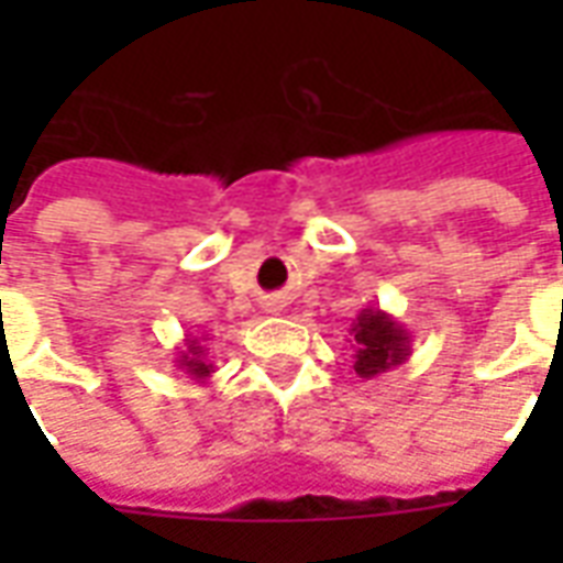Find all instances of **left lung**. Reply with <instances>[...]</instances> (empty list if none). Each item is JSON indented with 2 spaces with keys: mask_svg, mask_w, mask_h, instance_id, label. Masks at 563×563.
Returning <instances> with one entry per match:
<instances>
[{
  "mask_svg": "<svg viewBox=\"0 0 563 563\" xmlns=\"http://www.w3.org/2000/svg\"><path fill=\"white\" fill-rule=\"evenodd\" d=\"M353 371L358 379H374L410 358L413 334L379 307H365L353 319Z\"/></svg>",
  "mask_w": 563,
  "mask_h": 563,
  "instance_id": "8db88e82",
  "label": "left lung"
}]
</instances>
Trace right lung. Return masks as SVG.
Instances as JSON below:
<instances>
[{
  "label": "right lung",
  "instance_id": "obj_1",
  "mask_svg": "<svg viewBox=\"0 0 563 563\" xmlns=\"http://www.w3.org/2000/svg\"><path fill=\"white\" fill-rule=\"evenodd\" d=\"M205 341H208L205 334H201V338H192V334H189L184 341V346L177 350V367H180L189 379H196V383H205V379L213 374V365H210Z\"/></svg>",
  "mask_w": 563,
  "mask_h": 563
}]
</instances>
